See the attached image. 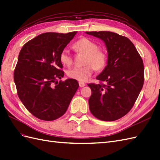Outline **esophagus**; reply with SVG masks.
<instances>
[{"label": "esophagus", "mask_w": 160, "mask_h": 160, "mask_svg": "<svg viewBox=\"0 0 160 160\" xmlns=\"http://www.w3.org/2000/svg\"><path fill=\"white\" fill-rule=\"evenodd\" d=\"M78 83H79V86H80V88H82L85 86V83L83 82H79Z\"/></svg>", "instance_id": "34e87169"}]
</instances>
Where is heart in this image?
I'll return each mask as SVG.
<instances>
[{"instance_id":"heart-1","label":"heart","mask_w":160,"mask_h":160,"mask_svg":"<svg viewBox=\"0 0 160 160\" xmlns=\"http://www.w3.org/2000/svg\"><path fill=\"white\" fill-rule=\"evenodd\" d=\"M74 48L77 52L87 55L82 67H73L67 72L70 78L80 82H85L92 76L95 68L98 70L105 68L107 63L108 57L106 52L98 49V45L93 41L87 38L78 40L74 44ZM59 59L64 65L69 66L72 63V57L68 48H63L60 53Z\"/></svg>"}]
</instances>
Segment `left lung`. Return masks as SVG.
Masks as SVG:
<instances>
[{
  "label": "left lung",
  "instance_id": "1",
  "mask_svg": "<svg viewBox=\"0 0 160 160\" xmlns=\"http://www.w3.org/2000/svg\"><path fill=\"white\" fill-rule=\"evenodd\" d=\"M101 39L108 51L107 65L96 78L107 84H88L90 111L99 120L111 122L128 113L144 83V66L134 45L112 32H87Z\"/></svg>",
  "mask_w": 160,
  "mask_h": 160
}]
</instances>
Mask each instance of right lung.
<instances>
[{
  "label": "right lung",
  "mask_w": 160,
  "mask_h": 160,
  "mask_svg": "<svg viewBox=\"0 0 160 160\" xmlns=\"http://www.w3.org/2000/svg\"><path fill=\"white\" fill-rule=\"evenodd\" d=\"M77 32H47L28 41L19 52L14 82L19 99L40 120H55L66 112L78 88L74 79L62 82L59 56Z\"/></svg>",
  "instance_id": "add662e5"
}]
</instances>
